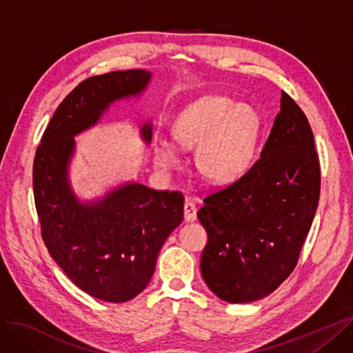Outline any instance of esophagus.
<instances>
[{"instance_id": "1", "label": "esophagus", "mask_w": 353, "mask_h": 353, "mask_svg": "<svg viewBox=\"0 0 353 353\" xmlns=\"http://www.w3.org/2000/svg\"><path fill=\"white\" fill-rule=\"evenodd\" d=\"M183 210H185V219L186 221H189V223H190V221H194V219H196V205H194L192 201H186L185 202V208H183Z\"/></svg>"}]
</instances>
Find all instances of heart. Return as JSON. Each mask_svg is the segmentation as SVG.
I'll return each instance as SVG.
<instances>
[{"label": "heart", "instance_id": "heart-1", "mask_svg": "<svg viewBox=\"0 0 353 353\" xmlns=\"http://www.w3.org/2000/svg\"><path fill=\"white\" fill-rule=\"evenodd\" d=\"M259 116L245 104L227 97L205 96L181 110L173 122V138L181 148L198 147L199 172L215 183L240 176L250 163L257 137ZM155 161L165 170L180 163L172 142L161 141L155 147Z\"/></svg>", "mask_w": 353, "mask_h": 353}]
</instances>
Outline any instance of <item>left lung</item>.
I'll use <instances>...</instances> for the list:
<instances>
[{"label":"left lung","mask_w":353,"mask_h":353,"mask_svg":"<svg viewBox=\"0 0 353 353\" xmlns=\"http://www.w3.org/2000/svg\"><path fill=\"white\" fill-rule=\"evenodd\" d=\"M320 163L307 116L282 91L281 112L259 159L198 211L208 243L201 273L227 303L275 291L298 263L320 198Z\"/></svg>","instance_id":"8db88e82"}]
</instances>
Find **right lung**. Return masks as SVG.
<instances>
[{"mask_svg": "<svg viewBox=\"0 0 353 353\" xmlns=\"http://www.w3.org/2000/svg\"><path fill=\"white\" fill-rule=\"evenodd\" d=\"M150 77L129 70L81 81L52 116L33 161L34 205L50 257L81 291L108 303L129 301L145 290L164 241L183 221L185 196L128 183L81 203L67 177L72 137L94 125L114 100L139 94ZM151 134V125H143V139L150 142Z\"/></svg>", "mask_w": 353, "mask_h": 353, "instance_id": "add662e5", "label": "right lung"}]
</instances>
